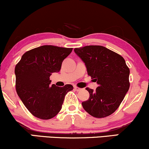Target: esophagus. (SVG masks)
<instances>
[{
	"instance_id": "obj_1",
	"label": "esophagus",
	"mask_w": 149,
	"mask_h": 149,
	"mask_svg": "<svg viewBox=\"0 0 149 149\" xmlns=\"http://www.w3.org/2000/svg\"><path fill=\"white\" fill-rule=\"evenodd\" d=\"M74 90L76 91H80L81 90V88H80L79 87H77V86H74Z\"/></svg>"
}]
</instances>
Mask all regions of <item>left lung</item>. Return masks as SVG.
Wrapping results in <instances>:
<instances>
[{
  "label": "left lung",
  "mask_w": 149,
  "mask_h": 149,
  "mask_svg": "<svg viewBox=\"0 0 149 149\" xmlns=\"http://www.w3.org/2000/svg\"><path fill=\"white\" fill-rule=\"evenodd\" d=\"M85 63L88 74L98 87L86 88L90 97L82 102L84 110L93 117L109 116L118 108L129 89L130 70L121 55L101 45L74 49Z\"/></svg>",
  "instance_id": "left-lung-1"
}]
</instances>
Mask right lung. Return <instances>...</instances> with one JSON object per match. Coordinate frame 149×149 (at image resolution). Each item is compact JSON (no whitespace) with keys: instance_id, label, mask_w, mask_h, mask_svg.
I'll return each mask as SVG.
<instances>
[{"instance_id":"obj_1","label":"right lung","mask_w":149,"mask_h":149,"mask_svg":"<svg viewBox=\"0 0 149 149\" xmlns=\"http://www.w3.org/2000/svg\"><path fill=\"white\" fill-rule=\"evenodd\" d=\"M72 48L42 45L27 51L16 65V90L25 107L34 116L49 119L61 111L70 84L50 85L49 77L58 72Z\"/></svg>"}]
</instances>
